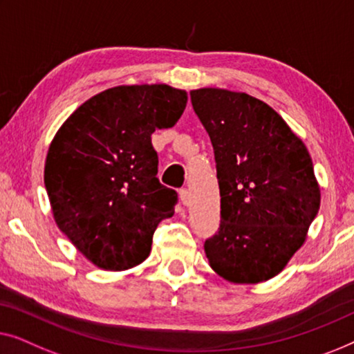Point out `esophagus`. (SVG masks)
<instances>
[{
	"mask_svg": "<svg viewBox=\"0 0 354 354\" xmlns=\"http://www.w3.org/2000/svg\"><path fill=\"white\" fill-rule=\"evenodd\" d=\"M179 201H181L184 207H187L189 203H191V194H189L187 189H181V191H179Z\"/></svg>",
	"mask_w": 354,
	"mask_h": 354,
	"instance_id": "34e87169",
	"label": "esophagus"
}]
</instances>
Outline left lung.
Here are the masks:
<instances>
[{
  "mask_svg": "<svg viewBox=\"0 0 354 354\" xmlns=\"http://www.w3.org/2000/svg\"><path fill=\"white\" fill-rule=\"evenodd\" d=\"M215 151L221 223L205 241L218 276L258 283L277 276L306 241L321 205L310 152L279 113L245 93L192 89Z\"/></svg>",
  "mask_w": 354,
  "mask_h": 354,
  "instance_id": "1",
  "label": "left lung"
}]
</instances>
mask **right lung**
<instances>
[{
    "label": "right lung",
    "instance_id": "add662e5",
    "mask_svg": "<svg viewBox=\"0 0 354 354\" xmlns=\"http://www.w3.org/2000/svg\"><path fill=\"white\" fill-rule=\"evenodd\" d=\"M187 93L168 84L115 86L83 102L59 128L44 163L54 221L101 270L123 271L151 253L178 194L157 178L151 136L183 115Z\"/></svg>",
    "mask_w": 354,
    "mask_h": 354
}]
</instances>
